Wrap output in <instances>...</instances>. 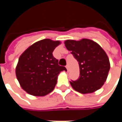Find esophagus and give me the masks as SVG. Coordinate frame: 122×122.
<instances>
[{"instance_id": "34e87169", "label": "esophagus", "mask_w": 122, "mask_h": 122, "mask_svg": "<svg viewBox=\"0 0 122 122\" xmlns=\"http://www.w3.org/2000/svg\"><path fill=\"white\" fill-rule=\"evenodd\" d=\"M66 69H67V71H68V70H69V65H68L66 66Z\"/></svg>"}]
</instances>
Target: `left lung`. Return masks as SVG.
Here are the masks:
<instances>
[{
    "label": "left lung",
    "mask_w": 122,
    "mask_h": 122,
    "mask_svg": "<svg viewBox=\"0 0 122 122\" xmlns=\"http://www.w3.org/2000/svg\"><path fill=\"white\" fill-rule=\"evenodd\" d=\"M65 45L79 64V78L70 82L72 88L82 94L99 90L107 80L110 67L104 50L97 42L87 38L66 40Z\"/></svg>",
    "instance_id": "1"
}]
</instances>
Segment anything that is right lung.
Masks as SVG:
<instances>
[{"mask_svg": "<svg viewBox=\"0 0 122 122\" xmlns=\"http://www.w3.org/2000/svg\"><path fill=\"white\" fill-rule=\"evenodd\" d=\"M60 44L59 40H41L20 56L15 74L21 87L29 94L39 97L48 95L55 88L59 74L66 71L59 65L52 53Z\"/></svg>", "mask_w": 122, "mask_h": 122, "instance_id": "obj_1", "label": "right lung"}]
</instances>
